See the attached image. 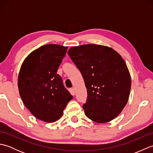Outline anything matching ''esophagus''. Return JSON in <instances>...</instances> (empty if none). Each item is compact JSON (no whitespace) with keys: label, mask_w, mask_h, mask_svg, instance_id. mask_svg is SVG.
Returning a JSON list of instances; mask_svg holds the SVG:
<instances>
[{"label":"esophagus","mask_w":153,"mask_h":153,"mask_svg":"<svg viewBox=\"0 0 153 153\" xmlns=\"http://www.w3.org/2000/svg\"><path fill=\"white\" fill-rule=\"evenodd\" d=\"M70 93H71V95H72L73 96L75 95V94H76V92H75V89H74V88H71V89H70Z\"/></svg>","instance_id":"1"}]
</instances>
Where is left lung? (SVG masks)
Instances as JSON below:
<instances>
[{"instance_id": "left-lung-1", "label": "left lung", "mask_w": 153, "mask_h": 153, "mask_svg": "<svg viewBox=\"0 0 153 153\" xmlns=\"http://www.w3.org/2000/svg\"><path fill=\"white\" fill-rule=\"evenodd\" d=\"M68 54L82 74L87 91L83 108L87 118L106 123L116 118L128 102L131 76L122 57L100 45L71 47Z\"/></svg>"}]
</instances>
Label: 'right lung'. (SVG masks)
<instances>
[{
    "instance_id": "obj_1",
    "label": "right lung",
    "mask_w": 153,
    "mask_h": 153,
    "mask_svg": "<svg viewBox=\"0 0 153 153\" xmlns=\"http://www.w3.org/2000/svg\"><path fill=\"white\" fill-rule=\"evenodd\" d=\"M68 47L49 44L32 52L22 63L18 75L19 95L35 118L46 122L60 119L73 99L65 88L58 68Z\"/></svg>"
}]
</instances>
